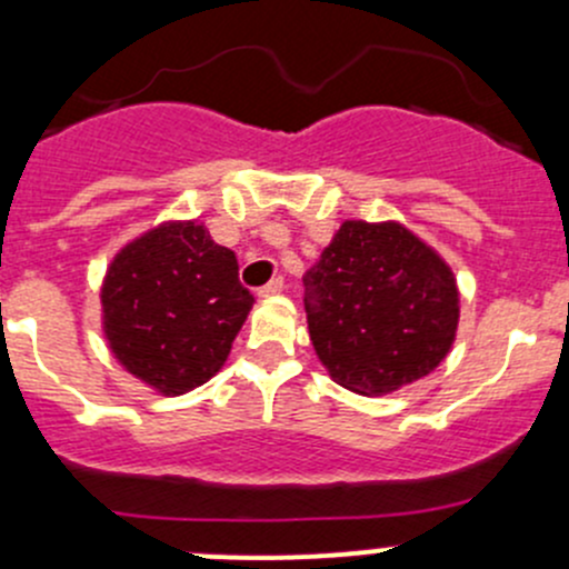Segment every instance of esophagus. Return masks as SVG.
Wrapping results in <instances>:
<instances>
[{
    "label": "esophagus",
    "instance_id": "esophagus-1",
    "mask_svg": "<svg viewBox=\"0 0 569 569\" xmlns=\"http://www.w3.org/2000/svg\"><path fill=\"white\" fill-rule=\"evenodd\" d=\"M283 289H286L283 278H274V280H269V283L263 286V289H258V297H261V300H267V297L280 295V291H283Z\"/></svg>",
    "mask_w": 569,
    "mask_h": 569
}]
</instances>
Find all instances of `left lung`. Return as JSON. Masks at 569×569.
<instances>
[{"instance_id":"1","label":"left lung","mask_w":569,"mask_h":569,"mask_svg":"<svg viewBox=\"0 0 569 569\" xmlns=\"http://www.w3.org/2000/svg\"><path fill=\"white\" fill-rule=\"evenodd\" d=\"M302 283L321 366L360 396L421 380L455 343V272L399 222L347 220Z\"/></svg>"}]
</instances>
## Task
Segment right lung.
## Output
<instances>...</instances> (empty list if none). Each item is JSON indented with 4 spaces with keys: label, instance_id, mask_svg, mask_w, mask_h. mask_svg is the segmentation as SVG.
I'll return each mask as SVG.
<instances>
[{
    "label": "right lung",
    "instance_id": "obj_1",
    "mask_svg": "<svg viewBox=\"0 0 569 569\" xmlns=\"http://www.w3.org/2000/svg\"><path fill=\"white\" fill-rule=\"evenodd\" d=\"M252 302L233 250L192 220L126 244L101 289L109 349L164 396L192 391L222 369Z\"/></svg>",
    "mask_w": 569,
    "mask_h": 569
}]
</instances>
